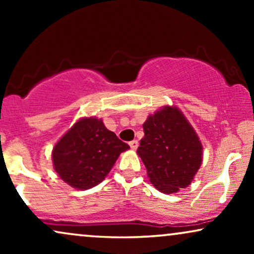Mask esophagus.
Wrapping results in <instances>:
<instances>
[{
  "label": "esophagus",
  "mask_w": 254,
  "mask_h": 254,
  "mask_svg": "<svg viewBox=\"0 0 254 254\" xmlns=\"http://www.w3.org/2000/svg\"><path fill=\"white\" fill-rule=\"evenodd\" d=\"M129 144H130L131 149L136 150V149H137V147H138V141H136V139H133V141H131Z\"/></svg>",
  "instance_id": "obj_1"
}]
</instances>
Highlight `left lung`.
I'll return each instance as SVG.
<instances>
[{
  "mask_svg": "<svg viewBox=\"0 0 254 254\" xmlns=\"http://www.w3.org/2000/svg\"><path fill=\"white\" fill-rule=\"evenodd\" d=\"M143 131L137 154L150 183L164 193L188 188L202 164V144L183 113L166 106L148 117Z\"/></svg>",
  "mask_w": 254,
  "mask_h": 254,
  "instance_id": "1",
  "label": "left lung"
}]
</instances>
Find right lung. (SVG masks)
Returning <instances> with one entry per match:
<instances>
[{
  "label": "right lung",
  "mask_w": 254,
  "mask_h": 254,
  "mask_svg": "<svg viewBox=\"0 0 254 254\" xmlns=\"http://www.w3.org/2000/svg\"><path fill=\"white\" fill-rule=\"evenodd\" d=\"M129 148L105 127L103 121L83 118L57 142L52 161L61 179L72 188L86 190L103 182L119 154Z\"/></svg>",
  "instance_id": "right-lung-1"
}]
</instances>
